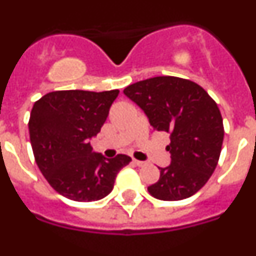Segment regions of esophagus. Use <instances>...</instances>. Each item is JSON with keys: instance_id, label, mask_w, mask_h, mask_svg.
Instances as JSON below:
<instances>
[{"instance_id": "obj_1", "label": "esophagus", "mask_w": 256, "mask_h": 256, "mask_svg": "<svg viewBox=\"0 0 256 256\" xmlns=\"http://www.w3.org/2000/svg\"><path fill=\"white\" fill-rule=\"evenodd\" d=\"M133 162H134L136 165H138V166H144V165L146 164L144 162H141V160H137V159H133Z\"/></svg>"}]
</instances>
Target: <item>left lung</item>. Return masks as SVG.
Listing matches in <instances>:
<instances>
[{
	"mask_svg": "<svg viewBox=\"0 0 256 256\" xmlns=\"http://www.w3.org/2000/svg\"><path fill=\"white\" fill-rule=\"evenodd\" d=\"M124 94L144 110L154 130L170 134V164L148 187L155 198L177 201L195 195L216 170L224 137L218 105L188 79L155 76L128 86Z\"/></svg>",
	"mask_w": 256,
	"mask_h": 256,
	"instance_id": "left-lung-1",
	"label": "left lung"
}]
</instances>
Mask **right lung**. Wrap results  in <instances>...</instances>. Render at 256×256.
I'll use <instances>...</instances> for the list:
<instances>
[{
    "label": "right lung",
    "instance_id": "1",
    "mask_svg": "<svg viewBox=\"0 0 256 256\" xmlns=\"http://www.w3.org/2000/svg\"><path fill=\"white\" fill-rule=\"evenodd\" d=\"M118 94V90L55 91L33 105L28 126L36 162L52 188L69 200L104 198L114 188L116 174L132 162L123 154L106 159L90 144Z\"/></svg>",
    "mask_w": 256,
    "mask_h": 256
}]
</instances>
